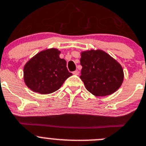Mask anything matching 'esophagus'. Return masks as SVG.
<instances>
[{
	"label": "esophagus",
	"instance_id": "esophagus-1",
	"mask_svg": "<svg viewBox=\"0 0 146 146\" xmlns=\"http://www.w3.org/2000/svg\"><path fill=\"white\" fill-rule=\"evenodd\" d=\"M73 74H75V75H78L79 74V71L78 70H75L73 72Z\"/></svg>",
	"mask_w": 146,
	"mask_h": 146
}]
</instances>
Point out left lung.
Here are the masks:
<instances>
[{
    "label": "left lung",
    "mask_w": 146,
    "mask_h": 146,
    "mask_svg": "<svg viewBox=\"0 0 146 146\" xmlns=\"http://www.w3.org/2000/svg\"><path fill=\"white\" fill-rule=\"evenodd\" d=\"M82 66L80 79L86 89L95 96H107L117 91L124 74L121 65L101 50H90L81 54Z\"/></svg>",
    "instance_id": "obj_1"
}]
</instances>
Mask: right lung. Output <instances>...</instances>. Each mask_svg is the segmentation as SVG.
Returning a JSON list of instances; mask_svg holds the SVG:
<instances>
[{
  "label": "right lung",
  "instance_id": "add662e5",
  "mask_svg": "<svg viewBox=\"0 0 146 146\" xmlns=\"http://www.w3.org/2000/svg\"><path fill=\"white\" fill-rule=\"evenodd\" d=\"M59 54L56 48L44 50L26 63L23 75L29 88L39 94H49L59 90L72 75L66 68V60L59 58Z\"/></svg>",
  "mask_w": 146,
  "mask_h": 146
}]
</instances>
